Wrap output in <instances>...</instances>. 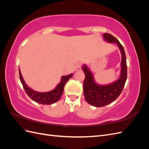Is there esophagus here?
Instances as JSON below:
<instances>
[{
  "label": "esophagus",
  "mask_w": 149,
  "mask_h": 149,
  "mask_svg": "<svg viewBox=\"0 0 149 149\" xmlns=\"http://www.w3.org/2000/svg\"><path fill=\"white\" fill-rule=\"evenodd\" d=\"M75 70L76 71H80L81 70V63H79L76 65Z\"/></svg>",
  "instance_id": "1"
}]
</instances>
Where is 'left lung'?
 Returning <instances> with one entry per match:
<instances>
[{
    "mask_svg": "<svg viewBox=\"0 0 149 149\" xmlns=\"http://www.w3.org/2000/svg\"><path fill=\"white\" fill-rule=\"evenodd\" d=\"M103 37L109 43H116L119 47L121 54V73L118 81L114 83L101 86L96 84L93 75L85 65L82 69L85 74L83 91L86 101L95 107H103L115 101L123 91L127 79V63L124 48L119 40L110 33H104Z\"/></svg>",
    "mask_w": 149,
    "mask_h": 149,
    "instance_id": "left-lung-1",
    "label": "left lung"
}]
</instances>
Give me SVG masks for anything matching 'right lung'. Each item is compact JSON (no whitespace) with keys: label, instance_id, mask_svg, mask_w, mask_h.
Wrapping results in <instances>:
<instances>
[{"label":"right lung","instance_id":"1","mask_svg":"<svg viewBox=\"0 0 149 149\" xmlns=\"http://www.w3.org/2000/svg\"><path fill=\"white\" fill-rule=\"evenodd\" d=\"M73 74H70L69 75L62 76L61 82L57 85L56 88L53 89V91L47 93H39L30 89L26 84L23 78H22L21 72L19 69L20 79L26 93L31 100L38 103L42 104H52L59 100L63 92L65 84L72 77Z\"/></svg>","mask_w":149,"mask_h":149}]
</instances>
